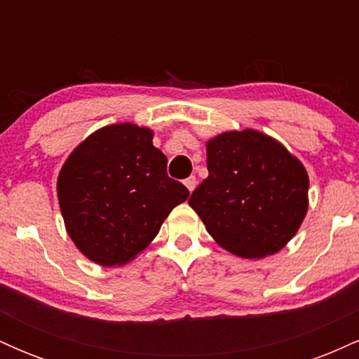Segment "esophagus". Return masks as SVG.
<instances>
[{
	"label": "esophagus",
	"instance_id": "34e87169",
	"mask_svg": "<svg viewBox=\"0 0 359 359\" xmlns=\"http://www.w3.org/2000/svg\"><path fill=\"white\" fill-rule=\"evenodd\" d=\"M184 184H185V187L189 189V191H194V189H196V184H197V180H196V177L194 175H191V177H187V179L184 180Z\"/></svg>",
	"mask_w": 359,
	"mask_h": 359
}]
</instances>
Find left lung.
Segmentation results:
<instances>
[{"mask_svg":"<svg viewBox=\"0 0 359 359\" xmlns=\"http://www.w3.org/2000/svg\"><path fill=\"white\" fill-rule=\"evenodd\" d=\"M208 179L189 204L224 250L243 258L277 253L307 212L306 168L277 140L255 130L208 142Z\"/></svg>","mask_w":359,"mask_h":359,"instance_id":"left-lung-1","label":"left lung"}]
</instances>
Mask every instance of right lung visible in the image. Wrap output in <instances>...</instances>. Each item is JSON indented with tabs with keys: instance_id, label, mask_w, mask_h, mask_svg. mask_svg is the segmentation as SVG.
<instances>
[{
	"instance_id": "1",
	"label": "right lung",
	"mask_w": 359,
	"mask_h": 359,
	"mask_svg": "<svg viewBox=\"0 0 359 359\" xmlns=\"http://www.w3.org/2000/svg\"><path fill=\"white\" fill-rule=\"evenodd\" d=\"M148 128H101L72 151L57 180L65 228L76 246L104 266L145 250L189 191L167 175V156Z\"/></svg>"
}]
</instances>
